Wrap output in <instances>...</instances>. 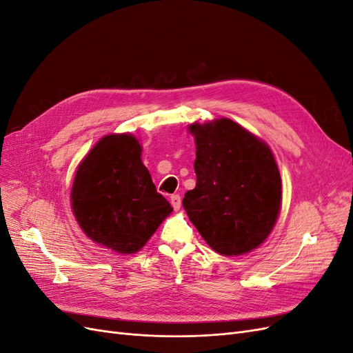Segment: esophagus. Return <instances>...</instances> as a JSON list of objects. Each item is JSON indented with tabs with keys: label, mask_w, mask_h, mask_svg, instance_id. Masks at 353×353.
Wrapping results in <instances>:
<instances>
[{
	"label": "esophagus",
	"mask_w": 353,
	"mask_h": 353,
	"mask_svg": "<svg viewBox=\"0 0 353 353\" xmlns=\"http://www.w3.org/2000/svg\"><path fill=\"white\" fill-rule=\"evenodd\" d=\"M170 205H172V208L175 210L181 209V197H179V194H172V196H170Z\"/></svg>",
	"instance_id": "34e87169"
}]
</instances>
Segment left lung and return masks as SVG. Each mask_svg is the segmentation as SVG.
Wrapping results in <instances>:
<instances>
[{
  "mask_svg": "<svg viewBox=\"0 0 353 353\" xmlns=\"http://www.w3.org/2000/svg\"><path fill=\"white\" fill-rule=\"evenodd\" d=\"M196 188L183 206L210 248L240 256L261 245L281 208V176L268 144L221 117L193 123Z\"/></svg>",
  "mask_w": 353,
  "mask_h": 353,
  "instance_id": "8db88e82",
  "label": "left lung"
}]
</instances>
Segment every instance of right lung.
I'll list each match as a JSON object with an SVG mask.
<instances>
[{
  "label": "right lung",
  "mask_w": 353,
  "mask_h": 353,
  "mask_svg": "<svg viewBox=\"0 0 353 353\" xmlns=\"http://www.w3.org/2000/svg\"><path fill=\"white\" fill-rule=\"evenodd\" d=\"M131 134L103 137L74 174L72 209L79 227L97 244L131 254L144 248L172 212L157 193Z\"/></svg>",
  "instance_id": "right-lung-1"
}]
</instances>
